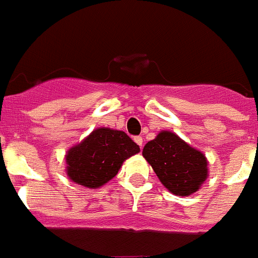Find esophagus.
I'll return each mask as SVG.
<instances>
[{
  "mask_svg": "<svg viewBox=\"0 0 258 258\" xmlns=\"http://www.w3.org/2000/svg\"><path fill=\"white\" fill-rule=\"evenodd\" d=\"M134 140H135L136 144H138V146L142 148V147H143V138H142V136H135V138H134Z\"/></svg>",
  "mask_w": 258,
  "mask_h": 258,
  "instance_id": "1",
  "label": "esophagus"
}]
</instances>
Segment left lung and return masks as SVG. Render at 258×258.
Wrapping results in <instances>:
<instances>
[{
    "mask_svg": "<svg viewBox=\"0 0 258 258\" xmlns=\"http://www.w3.org/2000/svg\"><path fill=\"white\" fill-rule=\"evenodd\" d=\"M143 156L162 185L178 197L196 192L209 176L205 155L170 131H161L147 143Z\"/></svg>",
    "mask_w": 258,
    "mask_h": 258,
    "instance_id": "1",
    "label": "left lung"
}]
</instances>
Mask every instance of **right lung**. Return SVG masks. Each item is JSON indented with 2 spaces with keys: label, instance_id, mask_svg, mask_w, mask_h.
I'll return each instance as SVG.
<instances>
[{
  "label": "right lung",
  "instance_id": "obj_1",
  "mask_svg": "<svg viewBox=\"0 0 258 258\" xmlns=\"http://www.w3.org/2000/svg\"><path fill=\"white\" fill-rule=\"evenodd\" d=\"M139 151L125 133L101 127L67 152V174L73 182L97 189L114 178L123 161Z\"/></svg>",
  "mask_w": 258,
  "mask_h": 258
}]
</instances>
